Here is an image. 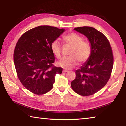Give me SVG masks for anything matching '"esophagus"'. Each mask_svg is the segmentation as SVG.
<instances>
[{
  "instance_id": "esophagus-1",
  "label": "esophagus",
  "mask_w": 126,
  "mask_h": 126,
  "mask_svg": "<svg viewBox=\"0 0 126 126\" xmlns=\"http://www.w3.org/2000/svg\"><path fill=\"white\" fill-rule=\"evenodd\" d=\"M68 72V70H63V73H66V72Z\"/></svg>"
}]
</instances>
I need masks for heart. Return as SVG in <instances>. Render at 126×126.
Here are the masks:
<instances>
[{"instance_id": "obj_1", "label": "heart", "mask_w": 126, "mask_h": 126, "mask_svg": "<svg viewBox=\"0 0 126 126\" xmlns=\"http://www.w3.org/2000/svg\"><path fill=\"white\" fill-rule=\"evenodd\" d=\"M63 42L71 47L68 52L69 56L64 58L58 62L65 69H70L75 66L78 62L82 64L88 60L91 54V46L89 41L77 33L72 32L63 36ZM53 55L58 59L61 58V46L57 40L53 41L50 46Z\"/></svg>"}]
</instances>
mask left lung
<instances>
[{"instance_id": "8db88e82", "label": "left lung", "mask_w": 126, "mask_h": 126, "mask_svg": "<svg viewBox=\"0 0 126 126\" xmlns=\"http://www.w3.org/2000/svg\"><path fill=\"white\" fill-rule=\"evenodd\" d=\"M74 29L88 38L91 54L88 61L76 71L71 87L78 94L88 96L101 90L108 82L113 67V54L109 40L101 32L91 27Z\"/></svg>"}]
</instances>
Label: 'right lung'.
<instances>
[{
    "mask_svg": "<svg viewBox=\"0 0 126 126\" xmlns=\"http://www.w3.org/2000/svg\"><path fill=\"white\" fill-rule=\"evenodd\" d=\"M64 31L49 25H40L25 32L16 43L13 59L19 79L28 90L43 94L52 89L56 74L62 68L54 65L52 43Z\"/></svg>",
    "mask_w": 126,
    "mask_h": 126,
    "instance_id": "right-lung-1",
    "label": "right lung"
}]
</instances>
